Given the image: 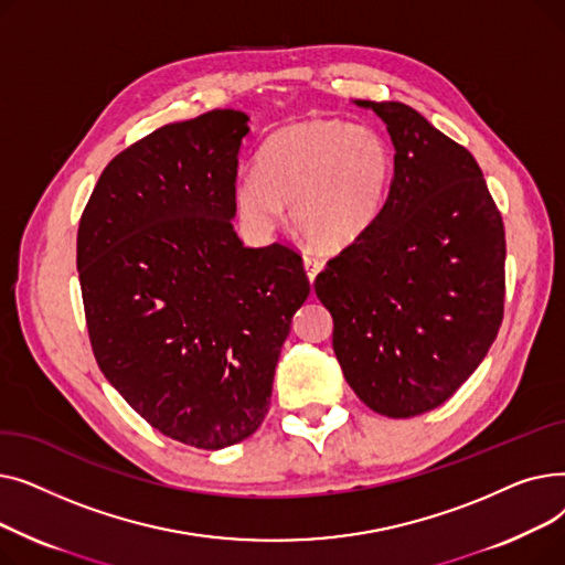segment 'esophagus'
<instances>
[{"instance_id": "obj_1", "label": "esophagus", "mask_w": 565, "mask_h": 565, "mask_svg": "<svg viewBox=\"0 0 565 565\" xmlns=\"http://www.w3.org/2000/svg\"><path fill=\"white\" fill-rule=\"evenodd\" d=\"M302 260H305V270H307V277H309V281H313V279L318 277V273L322 270V258H320L318 254L305 252Z\"/></svg>"}]
</instances>
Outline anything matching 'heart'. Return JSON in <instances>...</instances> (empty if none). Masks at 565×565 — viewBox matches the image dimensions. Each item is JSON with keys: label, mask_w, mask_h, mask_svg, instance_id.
<instances>
[{"label": "heart", "mask_w": 565, "mask_h": 565, "mask_svg": "<svg viewBox=\"0 0 565 565\" xmlns=\"http://www.w3.org/2000/svg\"><path fill=\"white\" fill-rule=\"evenodd\" d=\"M394 153L375 130L307 121L267 137L258 169L237 173L233 196L247 226L275 231L290 220L307 241L341 252L369 233L390 196Z\"/></svg>", "instance_id": "heart-1"}]
</instances>
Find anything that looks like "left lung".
I'll list each match as a JSON object with an SVG mask.
<instances>
[{
	"label": "left lung",
	"instance_id": "8db88e82",
	"mask_svg": "<svg viewBox=\"0 0 565 565\" xmlns=\"http://www.w3.org/2000/svg\"><path fill=\"white\" fill-rule=\"evenodd\" d=\"M354 105L387 124L394 178L375 224L328 260L313 290L352 392L407 419L449 401L497 339L507 237L465 146L403 103Z\"/></svg>",
	"mask_w": 565,
	"mask_h": 565
}]
</instances>
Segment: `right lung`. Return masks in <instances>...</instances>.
Returning a JSON list of instances; mask_svg holds the SVG:
<instances>
[{
  "instance_id": "obj_1",
  "label": "right lung",
  "mask_w": 565,
  "mask_h": 565,
  "mask_svg": "<svg viewBox=\"0 0 565 565\" xmlns=\"http://www.w3.org/2000/svg\"><path fill=\"white\" fill-rule=\"evenodd\" d=\"M249 116L169 124L100 173L77 231L86 330L103 375L162 435L217 451L263 424L302 256L245 247L231 220Z\"/></svg>"
}]
</instances>
